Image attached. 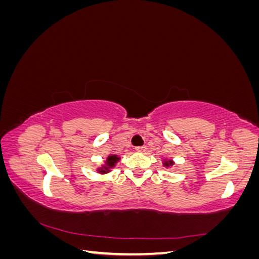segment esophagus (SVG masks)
I'll use <instances>...</instances> for the list:
<instances>
[{"label":"esophagus","instance_id":"esophagus-1","mask_svg":"<svg viewBox=\"0 0 259 259\" xmlns=\"http://www.w3.org/2000/svg\"><path fill=\"white\" fill-rule=\"evenodd\" d=\"M146 147L144 146V147H136V151L137 152H140V153H143V152H145L146 151Z\"/></svg>","mask_w":259,"mask_h":259}]
</instances>
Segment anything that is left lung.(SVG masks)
I'll use <instances>...</instances> for the list:
<instances>
[{
    "instance_id": "8db88e82",
    "label": "left lung",
    "mask_w": 259,
    "mask_h": 259,
    "mask_svg": "<svg viewBox=\"0 0 259 259\" xmlns=\"http://www.w3.org/2000/svg\"><path fill=\"white\" fill-rule=\"evenodd\" d=\"M163 165L165 166V167L173 166V165H174V161H173V160H167V159L163 160Z\"/></svg>"
}]
</instances>
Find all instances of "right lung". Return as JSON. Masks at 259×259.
Segmentation results:
<instances>
[{"label": "right lung", "mask_w": 259, "mask_h": 259, "mask_svg": "<svg viewBox=\"0 0 259 259\" xmlns=\"http://www.w3.org/2000/svg\"><path fill=\"white\" fill-rule=\"evenodd\" d=\"M120 161V156H117L116 154H110L107 156V159L105 161V164L101 167L97 168V171L99 174H107L109 171H111V169L115 166V164Z\"/></svg>", "instance_id": "obj_1"}]
</instances>
